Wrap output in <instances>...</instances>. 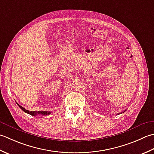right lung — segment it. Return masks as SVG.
Listing matches in <instances>:
<instances>
[{"label": "right lung", "instance_id": "obj_1", "mask_svg": "<svg viewBox=\"0 0 154 154\" xmlns=\"http://www.w3.org/2000/svg\"><path fill=\"white\" fill-rule=\"evenodd\" d=\"M18 106H19V107L23 109V111H24L25 113H27V114H29L32 116H36L37 114H42V115H48L51 114V112H43V111H38V112H36V111H29V110H27L25 108H24L23 107H22L20 105L18 104V103H17Z\"/></svg>", "mask_w": 154, "mask_h": 154}]
</instances>
